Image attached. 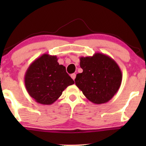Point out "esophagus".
Returning <instances> with one entry per match:
<instances>
[{"mask_svg": "<svg viewBox=\"0 0 146 146\" xmlns=\"http://www.w3.org/2000/svg\"><path fill=\"white\" fill-rule=\"evenodd\" d=\"M70 76H71L72 78V79L74 80L75 78H76V74L75 73H74V74H72Z\"/></svg>", "mask_w": 146, "mask_h": 146, "instance_id": "obj_1", "label": "esophagus"}]
</instances>
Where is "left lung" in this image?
I'll list each match as a JSON object with an SVG mask.
<instances>
[{"instance_id": "left-lung-1", "label": "left lung", "mask_w": 146, "mask_h": 146, "mask_svg": "<svg viewBox=\"0 0 146 146\" xmlns=\"http://www.w3.org/2000/svg\"><path fill=\"white\" fill-rule=\"evenodd\" d=\"M83 72L78 74L76 85L88 100L96 104L106 103L120 87L122 74L114 60L102 53L80 58Z\"/></svg>"}]
</instances>
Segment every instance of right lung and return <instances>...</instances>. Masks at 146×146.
Listing matches in <instances>:
<instances>
[{"label":"right lung","instance_id":"obj_1","mask_svg":"<svg viewBox=\"0 0 146 146\" xmlns=\"http://www.w3.org/2000/svg\"><path fill=\"white\" fill-rule=\"evenodd\" d=\"M25 84L29 94L36 102L50 105L74 81L68 74L65 66L58 62L56 56L44 54L28 68Z\"/></svg>","mask_w":146,"mask_h":146}]
</instances>
